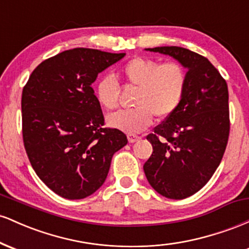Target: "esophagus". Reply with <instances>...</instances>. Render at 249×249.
<instances>
[{"mask_svg": "<svg viewBox=\"0 0 249 249\" xmlns=\"http://www.w3.org/2000/svg\"><path fill=\"white\" fill-rule=\"evenodd\" d=\"M138 139H139V137L136 136V134H127L128 142H136Z\"/></svg>", "mask_w": 249, "mask_h": 249, "instance_id": "obj_1", "label": "esophagus"}]
</instances>
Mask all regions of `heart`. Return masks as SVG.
<instances>
[{"mask_svg":"<svg viewBox=\"0 0 249 249\" xmlns=\"http://www.w3.org/2000/svg\"><path fill=\"white\" fill-rule=\"evenodd\" d=\"M126 84L138 88L131 111H118L107 116L110 127L130 134L144 131L152 124L153 115L166 118L179 107L186 89L185 68L177 62L160 64L144 57H136L121 69ZM95 96L99 105L113 110L118 105V84L112 76H104L97 82Z\"/></svg>","mask_w":249,"mask_h":249,"instance_id":"heart-1","label":"heart"}]
</instances>
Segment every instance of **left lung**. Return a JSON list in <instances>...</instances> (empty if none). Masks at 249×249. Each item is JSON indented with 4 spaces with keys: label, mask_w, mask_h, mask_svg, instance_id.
I'll return each mask as SVG.
<instances>
[{
    "label": "left lung",
    "mask_w": 249,
    "mask_h": 249,
    "mask_svg": "<svg viewBox=\"0 0 249 249\" xmlns=\"http://www.w3.org/2000/svg\"><path fill=\"white\" fill-rule=\"evenodd\" d=\"M187 69L179 107L146 139L153 152L144 164L150 185L168 199H185L207 184L221 162L228 134L227 83L206 57L180 47L147 48Z\"/></svg>",
    "instance_id": "8db88e82"
}]
</instances>
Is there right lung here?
I'll return each instance as SVG.
<instances>
[{"mask_svg":"<svg viewBox=\"0 0 249 249\" xmlns=\"http://www.w3.org/2000/svg\"><path fill=\"white\" fill-rule=\"evenodd\" d=\"M125 53L65 50L43 61L22 92V132L31 166L62 198L84 199L104 184L111 159L127 144L104 116L91 85Z\"/></svg>","mask_w":249,"mask_h":249,"instance_id":"1","label":"right lung"}]
</instances>
